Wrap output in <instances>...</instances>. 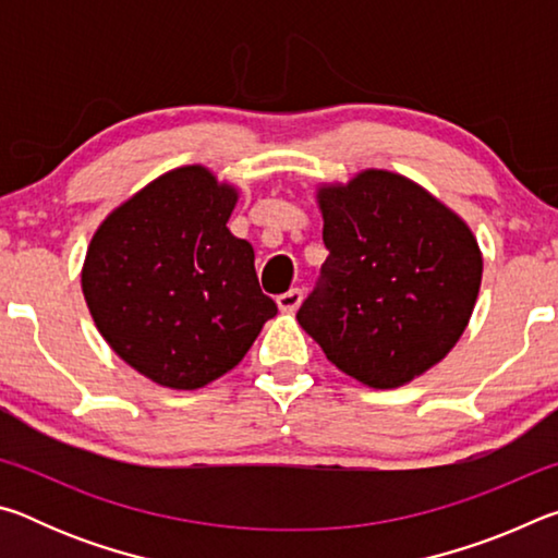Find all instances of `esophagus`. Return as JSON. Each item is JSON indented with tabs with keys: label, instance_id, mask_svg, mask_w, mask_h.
I'll return each instance as SVG.
<instances>
[{
	"label": "esophagus",
	"instance_id": "34e87169",
	"mask_svg": "<svg viewBox=\"0 0 558 558\" xmlns=\"http://www.w3.org/2000/svg\"><path fill=\"white\" fill-rule=\"evenodd\" d=\"M278 307L282 310V313H295V310L300 307L302 302V290L300 288H290L288 292H282V295L276 298Z\"/></svg>",
	"mask_w": 558,
	"mask_h": 558
}]
</instances>
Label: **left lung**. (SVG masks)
I'll list each match as a JSON object with an SVG mask.
<instances>
[{"label":"left lung","instance_id":"8db88e82","mask_svg":"<svg viewBox=\"0 0 558 558\" xmlns=\"http://www.w3.org/2000/svg\"><path fill=\"white\" fill-rule=\"evenodd\" d=\"M329 251L298 323L337 369L396 389L446 356L470 323L483 253L468 223L386 169L317 192Z\"/></svg>","mask_w":558,"mask_h":558}]
</instances>
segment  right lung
<instances>
[{"label":"right lung","mask_w":558,"mask_h":558,"mask_svg":"<svg viewBox=\"0 0 558 558\" xmlns=\"http://www.w3.org/2000/svg\"><path fill=\"white\" fill-rule=\"evenodd\" d=\"M239 192L202 165L157 177L98 226L81 286L122 362L167 389L231 372L278 305L253 245L226 229Z\"/></svg>","instance_id":"1"}]
</instances>
